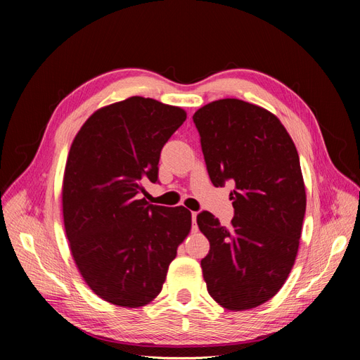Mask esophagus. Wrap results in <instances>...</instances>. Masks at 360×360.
Here are the masks:
<instances>
[{
  "mask_svg": "<svg viewBox=\"0 0 360 360\" xmlns=\"http://www.w3.org/2000/svg\"><path fill=\"white\" fill-rule=\"evenodd\" d=\"M197 212H192V224H193V230H197Z\"/></svg>",
  "mask_w": 360,
  "mask_h": 360,
  "instance_id": "1",
  "label": "esophagus"
}]
</instances>
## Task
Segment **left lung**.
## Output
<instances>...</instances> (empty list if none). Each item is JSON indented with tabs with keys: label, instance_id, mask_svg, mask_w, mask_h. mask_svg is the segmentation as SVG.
Here are the masks:
<instances>
[{
	"label": "left lung",
	"instance_id": "obj_1",
	"mask_svg": "<svg viewBox=\"0 0 360 360\" xmlns=\"http://www.w3.org/2000/svg\"><path fill=\"white\" fill-rule=\"evenodd\" d=\"M193 123L212 183L234 186L230 226L210 212L197 216L210 242L201 259L207 291L225 309H252L282 288L296 261L307 210L297 150L275 114L238 99L204 105Z\"/></svg>",
	"mask_w": 360,
	"mask_h": 360
}]
</instances>
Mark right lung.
I'll return each instance as SVG.
<instances>
[{
	"instance_id": "add662e5",
	"label": "right lung",
	"mask_w": 360,
	"mask_h": 360,
	"mask_svg": "<svg viewBox=\"0 0 360 360\" xmlns=\"http://www.w3.org/2000/svg\"><path fill=\"white\" fill-rule=\"evenodd\" d=\"M186 111L132 96L97 110L76 134L63 177V219L85 284L117 307L139 308L162 291L192 226L183 205L148 204L160 150Z\"/></svg>"
}]
</instances>
